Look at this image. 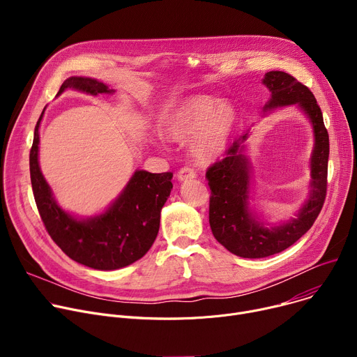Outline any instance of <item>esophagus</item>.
I'll use <instances>...</instances> for the list:
<instances>
[{
	"label": "esophagus",
	"instance_id": "34e87169",
	"mask_svg": "<svg viewBox=\"0 0 357 357\" xmlns=\"http://www.w3.org/2000/svg\"><path fill=\"white\" fill-rule=\"evenodd\" d=\"M176 178H178L179 182H183V181H186V179H193V178H196V172H195L193 169H190V168H182V169L178 172Z\"/></svg>",
	"mask_w": 357,
	"mask_h": 357
}]
</instances>
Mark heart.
Returning a JSON list of instances; mask_svg holds the SVG:
<instances>
[{
  "mask_svg": "<svg viewBox=\"0 0 357 357\" xmlns=\"http://www.w3.org/2000/svg\"><path fill=\"white\" fill-rule=\"evenodd\" d=\"M237 127V112L227 100L190 94L174 103L161 117L165 139L188 142L189 155L197 164H211L227 151Z\"/></svg>",
  "mask_w": 357,
  "mask_h": 357,
  "instance_id": "1",
  "label": "heart"
}]
</instances>
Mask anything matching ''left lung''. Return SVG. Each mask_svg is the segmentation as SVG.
<instances>
[{"instance_id":"1","label":"left lung","mask_w":357,"mask_h":357,"mask_svg":"<svg viewBox=\"0 0 357 357\" xmlns=\"http://www.w3.org/2000/svg\"><path fill=\"white\" fill-rule=\"evenodd\" d=\"M261 82L270 91L263 114L295 106L310 120L314 132L311 181L308 197L294 218L280 225H270L250 205L252 168L247 155L248 132L233 142L225 160L208 169L206 178L212 192L209 206L212 233L225 248L243 259L268 257L292 245L312 227L326 196L329 135L317 98L307 86L285 72H267Z\"/></svg>"}]
</instances>
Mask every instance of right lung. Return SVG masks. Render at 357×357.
<instances>
[{
  "instance_id": "add662e5",
  "label": "right lung",
  "mask_w": 357,
  "mask_h": 357,
  "mask_svg": "<svg viewBox=\"0 0 357 357\" xmlns=\"http://www.w3.org/2000/svg\"><path fill=\"white\" fill-rule=\"evenodd\" d=\"M68 89L90 96L116 93L96 79L72 76L62 83L56 97ZM45 109L33 132L29 171L36 206L49 236L68 257L94 270L112 271L135 263L157 238L161 211L172 190V174L137 169L106 211L87 218L66 212L39 167V127Z\"/></svg>"
}]
</instances>
